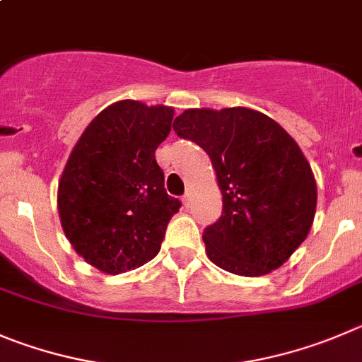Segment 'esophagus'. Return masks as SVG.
<instances>
[{
  "label": "esophagus",
  "mask_w": 362,
  "mask_h": 362,
  "mask_svg": "<svg viewBox=\"0 0 362 362\" xmlns=\"http://www.w3.org/2000/svg\"><path fill=\"white\" fill-rule=\"evenodd\" d=\"M182 204H184V207H189V204H191V189H185V194L182 197Z\"/></svg>",
  "instance_id": "esophagus-1"
}]
</instances>
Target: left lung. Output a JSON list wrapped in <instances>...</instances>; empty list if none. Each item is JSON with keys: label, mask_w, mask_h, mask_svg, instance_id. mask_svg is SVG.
Listing matches in <instances>:
<instances>
[{"label": "left lung", "mask_w": 362, "mask_h": 362, "mask_svg": "<svg viewBox=\"0 0 362 362\" xmlns=\"http://www.w3.org/2000/svg\"><path fill=\"white\" fill-rule=\"evenodd\" d=\"M173 130L207 151L221 191V218L204 230L207 257L241 276L280 268L305 241L318 200L296 141L246 107L187 109Z\"/></svg>", "instance_id": "1"}]
</instances>
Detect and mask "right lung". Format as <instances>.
<instances>
[{
  "label": "right lung",
  "mask_w": 362,
  "mask_h": 362,
  "mask_svg": "<svg viewBox=\"0 0 362 362\" xmlns=\"http://www.w3.org/2000/svg\"><path fill=\"white\" fill-rule=\"evenodd\" d=\"M173 116L165 105L116 101L90 121L67 158L57 192L60 225L74 252L100 272L117 275L151 261L180 209L155 160Z\"/></svg>",
  "instance_id": "right-lung-1"
}]
</instances>
